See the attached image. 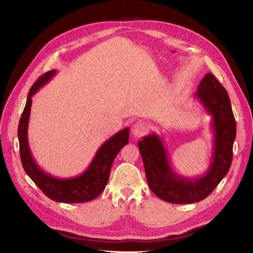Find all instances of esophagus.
<instances>
[{
  "mask_svg": "<svg viewBox=\"0 0 253 253\" xmlns=\"http://www.w3.org/2000/svg\"><path fill=\"white\" fill-rule=\"evenodd\" d=\"M145 130H147V125L142 122H136L135 124L132 125L131 131H132V134H133L135 137H140Z\"/></svg>",
  "mask_w": 253,
  "mask_h": 253,
  "instance_id": "obj_1",
  "label": "esophagus"
}]
</instances>
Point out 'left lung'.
<instances>
[{
  "mask_svg": "<svg viewBox=\"0 0 253 253\" xmlns=\"http://www.w3.org/2000/svg\"><path fill=\"white\" fill-rule=\"evenodd\" d=\"M195 97L211 116L213 150L204 174L187 178L172 169L163 139L156 133L138 142L148 184L163 201L173 204H192L208 197L227 175L232 164L236 121L227 90L211 73L198 86Z\"/></svg>",
  "mask_w": 253,
  "mask_h": 253,
  "instance_id": "obj_1",
  "label": "left lung"
}]
</instances>
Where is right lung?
<instances>
[{"label": "right lung", "instance_id": "right-lung-1", "mask_svg": "<svg viewBox=\"0 0 253 253\" xmlns=\"http://www.w3.org/2000/svg\"><path fill=\"white\" fill-rule=\"evenodd\" d=\"M56 71L52 70L40 77L30 89L18 125V140L20 159L24 171L51 200L62 203H83L97 198L104 190L109 181L111 168L118 153L129 142V128L117 132L98 149L88 168L74 177L58 178L53 176L36 163L32 155L28 129L32 108V97L37 91L46 85L55 76Z\"/></svg>", "mask_w": 253, "mask_h": 253}]
</instances>
